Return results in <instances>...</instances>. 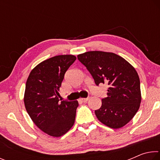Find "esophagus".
Listing matches in <instances>:
<instances>
[{"instance_id": "34e87169", "label": "esophagus", "mask_w": 160, "mask_h": 160, "mask_svg": "<svg viewBox=\"0 0 160 160\" xmlns=\"http://www.w3.org/2000/svg\"><path fill=\"white\" fill-rule=\"evenodd\" d=\"M89 99H90L89 97H88V98H80V101L82 102H86L88 101Z\"/></svg>"}]
</instances>
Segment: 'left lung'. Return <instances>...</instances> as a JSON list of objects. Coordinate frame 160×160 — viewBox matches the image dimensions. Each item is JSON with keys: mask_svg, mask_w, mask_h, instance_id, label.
I'll list each match as a JSON object with an SVG mask.
<instances>
[{"mask_svg": "<svg viewBox=\"0 0 160 160\" xmlns=\"http://www.w3.org/2000/svg\"><path fill=\"white\" fill-rule=\"evenodd\" d=\"M90 72L97 85H109L108 97L95 110L100 122L111 128L126 125L138 111L141 92L138 74L134 67L121 56L112 52L91 51L78 55Z\"/></svg>", "mask_w": 160, "mask_h": 160, "instance_id": "1", "label": "left lung"}]
</instances>
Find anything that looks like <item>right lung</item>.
<instances>
[{
  "instance_id": "1",
  "label": "right lung",
  "mask_w": 160,
  "mask_h": 160,
  "mask_svg": "<svg viewBox=\"0 0 160 160\" xmlns=\"http://www.w3.org/2000/svg\"><path fill=\"white\" fill-rule=\"evenodd\" d=\"M73 55H58L41 62L32 70L24 95L25 109L32 121L45 133L61 137L75 123L78 101L59 102V88Z\"/></svg>"
}]
</instances>
